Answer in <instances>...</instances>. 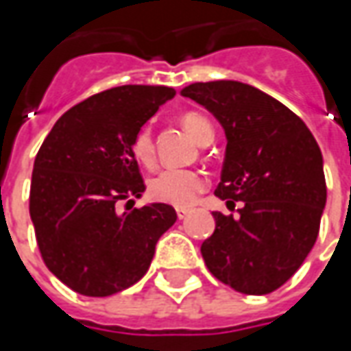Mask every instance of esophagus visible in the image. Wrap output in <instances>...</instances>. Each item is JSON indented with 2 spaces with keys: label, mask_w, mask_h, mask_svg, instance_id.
<instances>
[{
  "label": "esophagus",
  "mask_w": 351,
  "mask_h": 351,
  "mask_svg": "<svg viewBox=\"0 0 351 351\" xmlns=\"http://www.w3.org/2000/svg\"><path fill=\"white\" fill-rule=\"evenodd\" d=\"M176 215H178V219H180V221H183V219L189 215V209H185V207H178V209H176Z\"/></svg>",
  "instance_id": "esophagus-1"
}]
</instances>
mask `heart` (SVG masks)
Wrapping results in <instances>:
<instances>
[{
  "instance_id": "obj_1",
  "label": "heart",
  "mask_w": 351,
  "mask_h": 351,
  "mask_svg": "<svg viewBox=\"0 0 351 351\" xmlns=\"http://www.w3.org/2000/svg\"><path fill=\"white\" fill-rule=\"evenodd\" d=\"M183 128L195 138L197 142L203 134L210 130V123L199 113H185L182 115ZM132 154L142 166L154 164V142L150 130L142 128L132 141ZM207 180L201 171L195 169H164L148 183V197L156 203H166L173 207H189L197 201V197L205 191Z\"/></svg>"
}]
</instances>
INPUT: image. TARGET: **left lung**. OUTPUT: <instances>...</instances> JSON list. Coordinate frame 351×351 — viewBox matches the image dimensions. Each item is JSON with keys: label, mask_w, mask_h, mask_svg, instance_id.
I'll return each mask as SVG.
<instances>
[{"label": "left lung", "mask_w": 351, "mask_h": 351, "mask_svg": "<svg viewBox=\"0 0 351 351\" xmlns=\"http://www.w3.org/2000/svg\"><path fill=\"white\" fill-rule=\"evenodd\" d=\"M217 117L226 134L219 199L240 217H215L201 244L209 271L244 295L279 289L317 242L326 205L322 154L303 121L258 88L242 82H197L182 89Z\"/></svg>", "instance_id": "obj_1"}]
</instances>
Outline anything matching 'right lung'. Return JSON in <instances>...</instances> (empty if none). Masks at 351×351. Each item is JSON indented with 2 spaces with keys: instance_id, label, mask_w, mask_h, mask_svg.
I'll return each instance as SVG.
<instances>
[{
  "instance_id": "1",
  "label": "right lung",
  "mask_w": 351,
  "mask_h": 351,
  "mask_svg": "<svg viewBox=\"0 0 351 351\" xmlns=\"http://www.w3.org/2000/svg\"><path fill=\"white\" fill-rule=\"evenodd\" d=\"M176 89L121 86L68 109L34 158L29 210L47 267L80 295L109 297L141 279L171 205L117 213L144 193L132 141Z\"/></svg>"
}]
</instances>
